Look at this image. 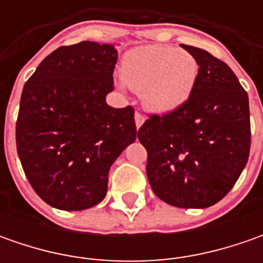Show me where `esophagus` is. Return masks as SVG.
<instances>
[{"instance_id":"34e87169","label":"esophagus","mask_w":263,"mask_h":263,"mask_svg":"<svg viewBox=\"0 0 263 263\" xmlns=\"http://www.w3.org/2000/svg\"><path fill=\"white\" fill-rule=\"evenodd\" d=\"M135 123H136V128L139 130V128L142 127V124L145 123V117L142 116L140 112H136V114H135Z\"/></svg>"}]
</instances>
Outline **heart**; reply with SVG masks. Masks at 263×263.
<instances>
[{
  "label": "heart",
  "instance_id": "obj_1",
  "mask_svg": "<svg viewBox=\"0 0 263 263\" xmlns=\"http://www.w3.org/2000/svg\"><path fill=\"white\" fill-rule=\"evenodd\" d=\"M197 74L196 58L176 46H139L127 52L121 64L123 82L140 92L147 111L161 116L186 104L193 93Z\"/></svg>",
  "mask_w": 263,
  "mask_h": 263
}]
</instances>
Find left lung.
<instances>
[{
  "mask_svg": "<svg viewBox=\"0 0 263 263\" xmlns=\"http://www.w3.org/2000/svg\"><path fill=\"white\" fill-rule=\"evenodd\" d=\"M199 63L184 105L152 116L139 128L146 147V174L168 205L203 209L233 189L250 152L249 96L233 70L205 49L181 45Z\"/></svg>",
  "mask_w": 263,
  "mask_h": 263,
  "instance_id": "1",
  "label": "left lung"
}]
</instances>
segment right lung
<instances>
[{
  "label": "right lung",
  "mask_w": 263,
  "mask_h": 263,
  "mask_svg": "<svg viewBox=\"0 0 263 263\" xmlns=\"http://www.w3.org/2000/svg\"><path fill=\"white\" fill-rule=\"evenodd\" d=\"M116 44L61 46L26 82L15 124L25 174L44 202L83 211L106 196L109 168L137 136L135 109L112 108Z\"/></svg>",
  "instance_id": "1"
}]
</instances>
